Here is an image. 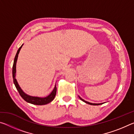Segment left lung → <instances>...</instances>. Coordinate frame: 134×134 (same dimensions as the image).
Segmentation results:
<instances>
[{
	"label": "left lung",
	"mask_w": 134,
	"mask_h": 134,
	"mask_svg": "<svg viewBox=\"0 0 134 134\" xmlns=\"http://www.w3.org/2000/svg\"><path fill=\"white\" fill-rule=\"evenodd\" d=\"M79 97L80 99V100H81L83 101L84 102H85L86 103L89 104V105H102V104H103V103H90V102H89L86 101V100H84V99H83L82 98H81V97H80V96H79Z\"/></svg>",
	"instance_id": "obj_1"
}]
</instances>
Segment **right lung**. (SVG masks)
<instances>
[{"mask_svg":"<svg viewBox=\"0 0 134 134\" xmlns=\"http://www.w3.org/2000/svg\"><path fill=\"white\" fill-rule=\"evenodd\" d=\"M23 45L24 44L19 47V49H18L17 53L16 54L15 57L14 59V62H13V67H12V76H13V83H14L15 87L16 88L18 92H19V94L21 95V96L23 98L24 100H25L28 103L33 104V105H47V104L50 103L51 101H53L54 99V97L55 96L56 92H57L56 85H55V87H54L53 91H52L50 93H49V94L48 95V96L45 97H38V96H32L25 93L22 90L21 87L19 86V84L18 83L16 79V65L18 54H19L20 50H21V49L22 47V46H23Z\"/></svg>","mask_w":134,"mask_h":134,"instance_id":"obj_1","label":"right lung"}]
</instances>
